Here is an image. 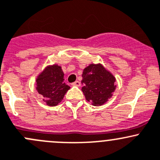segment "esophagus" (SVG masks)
<instances>
[{
    "label": "esophagus",
    "instance_id": "1",
    "mask_svg": "<svg viewBox=\"0 0 160 160\" xmlns=\"http://www.w3.org/2000/svg\"><path fill=\"white\" fill-rule=\"evenodd\" d=\"M72 85H74V86H80L81 85V82L79 81H75V82H73V83L72 84Z\"/></svg>",
    "mask_w": 160,
    "mask_h": 160
}]
</instances>
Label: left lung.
I'll return each instance as SVG.
<instances>
[{"mask_svg": "<svg viewBox=\"0 0 160 160\" xmlns=\"http://www.w3.org/2000/svg\"><path fill=\"white\" fill-rule=\"evenodd\" d=\"M115 78L102 64H91L82 73V84L86 100L93 106H101L112 96L116 85Z\"/></svg>", "mask_w": 160, "mask_h": 160, "instance_id": "obj_1", "label": "left lung"}]
</instances>
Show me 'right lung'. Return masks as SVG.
<instances>
[{
    "mask_svg": "<svg viewBox=\"0 0 160 160\" xmlns=\"http://www.w3.org/2000/svg\"><path fill=\"white\" fill-rule=\"evenodd\" d=\"M64 73L60 66L47 67L36 79V90L50 107L58 105L70 87L64 82Z\"/></svg>",
    "mask_w": 160,
    "mask_h": 160,
    "instance_id": "1",
    "label": "right lung"
}]
</instances>
